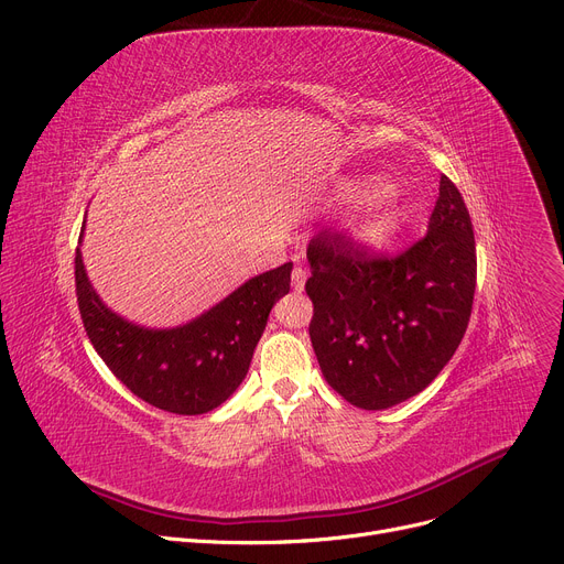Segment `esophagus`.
Returning <instances> with one entry per match:
<instances>
[{
    "instance_id": "34e87169",
    "label": "esophagus",
    "mask_w": 564,
    "mask_h": 564,
    "mask_svg": "<svg viewBox=\"0 0 564 564\" xmlns=\"http://www.w3.org/2000/svg\"><path fill=\"white\" fill-rule=\"evenodd\" d=\"M305 280H307V271L301 269V267H295L293 273H291V284H293V289H295V291H303V289H305Z\"/></svg>"
}]
</instances>
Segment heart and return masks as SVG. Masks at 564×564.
<instances>
[{
	"label": "heart",
	"instance_id": "b5f03b06",
	"mask_svg": "<svg viewBox=\"0 0 564 564\" xmlns=\"http://www.w3.org/2000/svg\"><path fill=\"white\" fill-rule=\"evenodd\" d=\"M375 200L369 209L364 212L359 225H357V237L359 241L378 246L384 243L395 229L401 225V207L395 205L389 195H384V184L380 180L367 177V180H355L346 186V197L350 200Z\"/></svg>",
	"mask_w": 564,
	"mask_h": 564
}]
</instances>
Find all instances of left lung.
<instances>
[{
  "label": "left lung",
  "instance_id": "left-lung-1",
  "mask_svg": "<svg viewBox=\"0 0 564 564\" xmlns=\"http://www.w3.org/2000/svg\"><path fill=\"white\" fill-rule=\"evenodd\" d=\"M307 259L310 339L327 384L350 405H399L440 376L467 333L478 267L471 216L446 175L427 231L403 252L325 227Z\"/></svg>",
  "mask_w": 564,
  "mask_h": 564
}]
</instances>
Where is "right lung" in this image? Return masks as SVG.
<instances>
[{
    "instance_id": "add662e5",
    "label": "right lung",
    "mask_w": 564,
    "mask_h": 564,
    "mask_svg": "<svg viewBox=\"0 0 564 564\" xmlns=\"http://www.w3.org/2000/svg\"><path fill=\"white\" fill-rule=\"evenodd\" d=\"M291 261L229 293L200 318L145 329L109 312L95 295L77 248L75 286L86 335L111 373L141 401L173 414H205L243 382L275 301L289 293Z\"/></svg>"
}]
</instances>
